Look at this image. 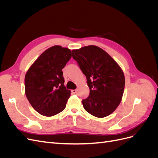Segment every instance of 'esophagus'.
Listing matches in <instances>:
<instances>
[{
	"mask_svg": "<svg viewBox=\"0 0 158 158\" xmlns=\"http://www.w3.org/2000/svg\"><path fill=\"white\" fill-rule=\"evenodd\" d=\"M72 92H73V94H76V93H77V90L73 89V90H72Z\"/></svg>",
	"mask_w": 158,
	"mask_h": 158,
	"instance_id": "esophagus-1",
	"label": "esophagus"
}]
</instances>
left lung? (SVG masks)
Instances as JSON below:
<instances>
[{"instance_id":"8db88e82","label":"left lung","mask_w":158,"mask_h":158,"mask_svg":"<svg viewBox=\"0 0 158 158\" xmlns=\"http://www.w3.org/2000/svg\"><path fill=\"white\" fill-rule=\"evenodd\" d=\"M72 52L89 88V96L82 101L84 109L96 117L109 115L120 103L125 89V76L120 66L97 46L84 47Z\"/></svg>"}]
</instances>
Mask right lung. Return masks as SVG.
<instances>
[{
    "label": "right lung",
    "instance_id": "obj_1",
    "mask_svg": "<svg viewBox=\"0 0 158 158\" xmlns=\"http://www.w3.org/2000/svg\"><path fill=\"white\" fill-rule=\"evenodd\" d=\"M70 49L55 45L47 49L28 69L25 76L26 98L42 115L63 111L70 95L64 85L62 70L71 59Z\"/></svg>",
    "mask_w": 158,
    "mask_h": 158
}]
</instances>
